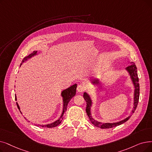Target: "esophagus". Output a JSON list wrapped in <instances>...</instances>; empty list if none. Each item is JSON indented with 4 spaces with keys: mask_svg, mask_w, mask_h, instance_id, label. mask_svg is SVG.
<instances>
[{
    "mask_svg": "<svg viewBox=\"0 0 152 152\" xmlns=\"http://www.w3.org/2000/svg\"><path fill=\"white\" fill-rule=\"evenodd\" d=\"M86 89V87L84 84H79L77 87V91L79 92H83Z\"/></svg>",
    "mask_w": 152,
    "mask_h": 152,
    "instance_id": "obj_1",
    "label": "esophagus"
}]
</instances>
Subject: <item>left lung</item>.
I'll list each match as a JSON object with an SVG mask.
<instances>
[{"label": "left lung", "mask_w": 152, "mask_h": 152, "mask_svg": "<svg viewBox=\"0 0 152 152\" xmlns=\"http://www.w3.org/2000/svg\"><path fill=\"white\" fill-rule=\"evenodd\" d=\"M130 64L129 66H127L125 69L127 71L129 74L130 75V77L131 78V80L132 81V83L134 86V107L133 109L132 110L131 114L129 116H128L127 118H124V120L121 121L117 122L114 123H102L101 122H98L96 121L94 118L92 117L91 115V107L92 106V100L91 99L90 96L87 93V92H84L83 94L84 99L85 101H86V113L89 117V118L91 123L94 125L96 127H99L101 129H110L113 128L118 125H120L125 122H127L130 117L132 116L137 108V106L138 105V99H139V96H140V86H139V83H138V77L137 75V67L136 65L134 62H130ZM92 83L93 84L97 85L99 84V81L97 79H94V80H92Z\"/></svg>", "instance_id": "8db88e82"}]
</instances>
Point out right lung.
I'll return each mask as SVG.
<instances>
[{
	"label": "right lung",
	"instance_id": "right-lung-1",
	"mask_svg": "<svg viewBox=\"0 0 152 152\" xmlns=\"http://www.w3.org/2000/svg\"><path fill=\"white\" fill-rule=\"evenodd\" d=\"M37 55V51H34V52L30 54L28 56H26L25 58H24L23 60H22V63L20 64V66L22 64V63L23 62H25V61H27L28 59H30L31 58V57L34 56L35 55ZM76 88H77V84H75L74 85L71 86H70L69 88L66 89L64 90H63L62 92H61V96H62L63 97V112H62V114L60 116V117L58 118V120H56L55 122H53V123H51V124H46V125H37L38 127H48V128H53V127H55L56 126H58V125L59 124H60L62 120H63V116L64 115V113H65L66 111V109H67V105L69 102V101L75 95H76ZM15 101H17V97H16V95H15ZM17 107L20 110V112L21 113L20 111V107L19 105L18 104V103L17 102ZM22 114V113H21ZM26 120H27V118H26L25 117H24ZM30 122V121H28ZM37 125V124L35 125Z\"/></svg>",
	"mask_w": 152,
	"mask_h": 152
}]
</instances>
